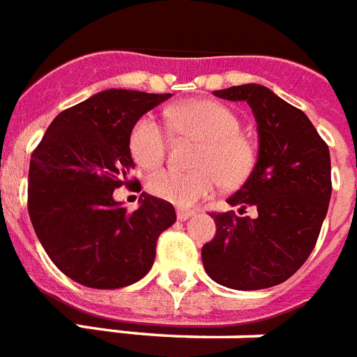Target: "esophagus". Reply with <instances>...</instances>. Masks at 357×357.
Instances as JSON below:
<instances>
[{
  "mask_svg": "<svg viewBox=\"0 0 357 357\" xmlns=\"http://www.w3.org/2000/svg\"><path fill=\"white\" fill-rule=\"evenodd\" d=\"M193 215H195L193 210H184V208H178V210H176V218L181 219V221H186V219L193 218Z\"/></svg>",
  "mask_w": 357,
  "mask_h": 357,
  "instance_id": "esophagus-1",
  "label": "esophagus"
}]
</instances>
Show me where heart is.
Segmentation results:
<instances>
[{"mask_svg":"<svg viewBox=\"0 0 357 357\" xmlns=\"http://www.w3.org/2000/svg\"><path fill=\"white\" fill-rule=\"evenodd\" d=\"M165 121L175 132L201 142L197 171L160 169L147 178V190L176 206H193L219 188L243 184L255 167V147L245 138L241 121L228 107L210 99H193L165 110ZM130 155L142 167H158L167 156L169 132L155 116H142L129 138Z\"/></svg>","mask_w":357,"mask_h":357,"instance_id":"1","label":"heart"}]
</instances>
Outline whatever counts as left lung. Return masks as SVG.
Listing matches in <instances>:
<instances>
[{
	"label": "left lung",
	"instance_id": "obj_1",
	"mask_svg": "<svg viewBox=\"0 0 357 357\" xmlns=\"http://www.w3.org/2000/svg\"><path fill=\"white\" fill-rule=\"evenodd\" d=\"M213 96L249 102L259 149L249 178L227 201L239 213H210L218 234L202 247V264L230 289L273 287L295 275L317 243L332 195L330 151L306 114L269 88L241 84ZM249 206L255 218L244 215Z\"/></svg>",
	"mask_w": 357,
	"mask_h": 357
}]
</instances>
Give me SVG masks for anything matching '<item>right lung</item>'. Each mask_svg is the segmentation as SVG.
I'll return each mask as SVG.
<instances>
[{"mask_svg": "<svg viewBox=\"0 0 357 357\" xmlns=\"http://www.w3.org/2000/svg\"><path fill=\"white\" fill-rule=\"evenodd\" d=\"M171 93L105 90L66 108L31 155L27 208L51 261L71 280L118 289L153 267L156 241L176 221L173 204L142 193L129 212L114 190L138 184L129 138L134 123Z\"/></svg>", "mask_w": 357, "mask_h": 357, "instance_id": "obj_1", "label": "right lung"}]
</instances>
